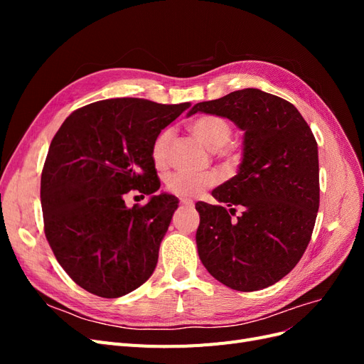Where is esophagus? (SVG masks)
<instances>
[{
  "label": "esophagus",
  "mask_w": 364,
  "mask_h": 364,
  "mask_svg": "<svg viewBox=\"0 0 364 364\" xmlns=\"http://www.w3.org/2000/svg\"><path fill=\"white\" fill-rule=\"evenodd\" d=\"M181 205L182 206H193V200L191 199H185V197H183V199H181Z\"/></svg>",
  "instance_id": "esophagus-1"
}]
</instances>
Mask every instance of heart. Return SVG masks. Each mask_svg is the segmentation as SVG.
Here are the masks:
<instances>
[{"mask_svg":"<svg viewBox=\"0 0 364 364\" xmlns=\"http://www.w3.org/2000/svg\"><path fill=\"white\" fill-rule=\"evenodd\" d=\"M191 132L205 147L213 151L228 146V142L232 138V127H230L225 118L217 115H203L194 119L191 124ZM170 141L171 130L165 129L156 136L155 142H153L151 156L153 162L159 168L165 167L168 162ZM215 182L217 176L213 173L194 174L186 171H176L168 176L167 181H165V185H167V190L176 196L194 197L209 188V186H213Z\"/></svg>","mask_w":364,"mask_h":364,"instance_id":"1","label":"heart"}]
</instances>
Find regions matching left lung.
Listing matches in <instances>:
<instances>
[{
    "mask_svg": "<svg viewBox=\"0 0 364 364\" xmlns=\"http://www.w3.org/2000/svg\"><path fill=\"white\" fill-rule=\"evenodd\" d=\"M197 112L228 118L245 132L237 174L213 191L220 205L196 203L199 258L229 289L270 287L293 270L311 240L318 211L313 132L291 103L255 87L197 103L188 117ZM237 205L242 215L232 219Z\"/></svg>",
    "mask_w": 364,
    "mask_h": 364,
    "instance_id": "1",
    "label": "left lung"
}]
</instances>
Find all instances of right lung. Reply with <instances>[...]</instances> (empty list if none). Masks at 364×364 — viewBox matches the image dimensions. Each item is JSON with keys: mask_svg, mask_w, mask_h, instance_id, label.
I'll list each match as a JSON object with an SVG mask.
<instances>
[{"mask_svg": "<svg viewBox=\"0 0 364 364\" xmlns=\"http://www.w3.org/2000/svg\"><path fill=\"white\" fill-rule=\"evenodd\" d=\"M190 103L109 98L74 111L54 135L41 178L46 237L54 257L82 289L124 296L156 267L178 197L156 194L151 147ZM132 189L149 196L127 208Z\"/></svg>", "mask_w": 364, "mask_h": 364, "instance_id": "add662e5", "label": "right lung"}]
</instances>
